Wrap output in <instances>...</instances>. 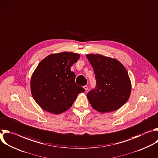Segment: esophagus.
Wrapping results in <instances>:
<instances>
[{"label": "esophagus", "instance_id": "34e87169", "mask_svg": "<svg viewBox=\"0 0 158 158\" xmlns=\"http://www.w3.org/2000/svg\"><path fill=\"white\" fill-rule=\"evenodd\" d=\"M84 89H85V90L87 91V89H88V86H87V85H84Z\"/></svg>", "mask_w": 158, "mask_h": 158}]
</instances>
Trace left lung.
Masks as SVG:
<instances>
[{
	"mask_svg": "<svg viewBox=\"0 0 158 158\" xmlns=\"http://www.w3.org/2000/svg\"><path fill=\"white\" fill-rule=\"evenodd\" d=\"M96 79V87L87 94L91 106L107 113L117 110L128 100L131 84L128 72L117 60L101 55H87Z\"/></svg>",
	"mask_w": 158,
	"mask_h": 158,
	"instance_id": "8db88e82",
	"label": "left lung"
}]
</instances>
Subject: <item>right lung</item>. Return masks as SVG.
I'll use <instances>...</instances> for the list:
<instances>
[{"label":"right lung","mask_w":158,"mask_h":158,"mask_svg":"<svg viewBox=\"0 0 158 158\" xmlns=\"http://www.w3.org/2000/svg\"><path fill=\"white\" fill-rule=\"evenodd\" d=\"M80 55L73 52L52 54L44 58L31 77V95L44 110L60 114L68 110L85 89L75 83L71 67Z\"/></svg>","instance_id":"1"}]
</instances>
